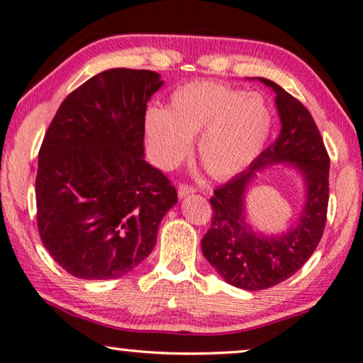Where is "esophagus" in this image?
<instances>
[{
    "label": "esophagus",
    "mask_w": 363,
    "mask_h": 363,
    "mask_svg": "<svg viewBox=\"0 0 363 363\" xmlns=\"http://www.w3.org/2000/svg\"><path fill=\"white\" fill-rule=\"evenodd\" d=\"M194 191L196 188L191 185H186V183H180V185H178V196H180V198H185V196L191 194Z\"/></svg>",
    "instance_id": "1"
}]
</instances>
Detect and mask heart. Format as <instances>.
<instances>
[{
    "label": "heart",
    "instance_id": "heart-1",
    "mask_svg": "<svg viewBox=\"0 0 363 363\" xmlns=\"http://www.w3.org/2000/svg\"><path fill=\"white\" fill-rule=\"evenodd\" d=\"M272 112L260 94H246L222 82L196 80L170 94L167 109L150 108L146 140L154 162L162 169L180 164L198 139V159L218 180L245 170L264 150Z\"/></svg>",
    "mask_w": 363,
    "mask_h": 363
}]
</instances>
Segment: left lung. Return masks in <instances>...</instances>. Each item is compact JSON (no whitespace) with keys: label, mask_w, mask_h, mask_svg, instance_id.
Instances as JSON below:
<instances>
[{"label":"left lung","mask_w":363,"mask_h":363,"mask_svg":"<svg viewBox=\"0 0 363 363\" xmlns=\"http://www.w3.org/2000/svg\"><path fill=\"white\" fill-rule=\"evenodd\" d=\"M259 80L277 93L281 132L245 172L213 189V217L201 241L204 257L218 275L247 291L275 286L307 262L322 240L330 198V156L311 112L275 82ZM277 162L298 165L306 180L308 199L296 228L281 237L265 238L244 222V194L255 172Z\"/></svg>","instance_id":"left-lung-1"}]
</instances>
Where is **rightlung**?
<instances>
[{
	"label": "right lung",
	"instance_id": "obj_1",
	"mask_svg": "<svg viewBox=\"0 0 363 363\" xmlns=\"http://www.w3.org/2000/svg\"><path fill=\"white\" fill-rule=\"evenodd\" d=\"M162 83L152 70H104L62 101L46 130L37 225L70 275L109 280L133 270L178 201L169 178L143 157L146 104Z\"/></svg>",
	"mask_w": 363,
	"mask_h": 363
}]
</instances>
